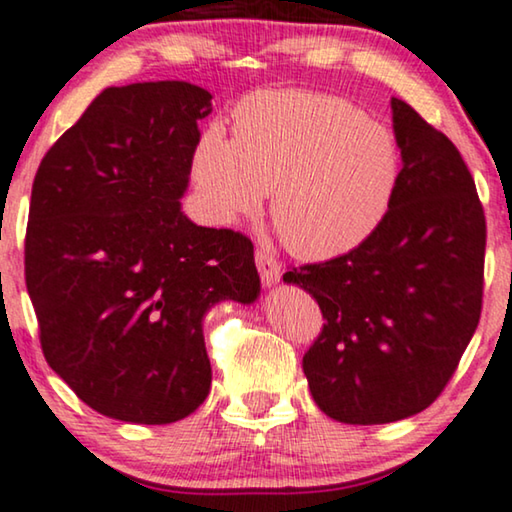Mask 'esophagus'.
Instances as JSON below:
<instances>
[{
  "instance_id": "obj_1",
  "label": "esophagus",
  "mask_w": 512,
  "mask_h": 512,
  "mask_svg": "<svg viewBox=\"0 0 512 512\" xmlns=\"http://www.w3.org/2000/svg\"><path fill=\"white\" fill-rule=\"evenodd\" d=\"M256 265H258V272H261V281L263 286H274L281 277V265L277 258H274L270 251L265 249H258L256 251Z\"/></svg>"
}]
</instances>
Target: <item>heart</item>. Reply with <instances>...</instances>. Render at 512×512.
<instances>
[{"mask_svg":"<svg viewBox=\"0 0 512 512\" xmlns=\"http://www.w3.org/2000/svg\"><path fill=\"white\" fill-rule=\"evenodd\" d=\"M404 173L395 131L335 94L265 90L235 108L233 140L203 131L191 180L205 217L235 226L261 212L305 258L358 249L388 217Z\"/></svg>","mask_w":512,"mask_h":512,"instance_id":"1","label":"heart"}]
</instances>
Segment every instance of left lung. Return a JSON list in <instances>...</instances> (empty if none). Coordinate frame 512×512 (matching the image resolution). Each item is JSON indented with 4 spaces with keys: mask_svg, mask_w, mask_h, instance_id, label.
Returning <instances> with one entry per match:
<instances>
[{
    "mask_svg": "<svg viewBox=\"0 0 512 512\" xmlns=\"http://www.w3.org/2000/svg\"><path fill=\"white\" fill-rule=\"evenodd\" d=\"M390 106L404 173L388 217L358 249L284 274L323 311L302 369L318 409L346 425L425 411L483 309L487 228L476 182L448 136L402 99Z\"/></svg>",
    "mask_w": 512,
    "mask_h": 512,
    "instance_id": "1",
    "label": "left lung"
}]
</instances>
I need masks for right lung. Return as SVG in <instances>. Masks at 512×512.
<instances>
[{"label":"right lung","mask_w":512,"mask_h":512,"mask_svg":"<svg viewBox=\"0 0 512 512\" xmlns=\"http://www.w3.org/2000/svg\"><path fill=\"white\" fill-rule=\"evenodd\" d=\"M212 94L182 80L108 87L36 170L27 293L48 365L103 416L168 425L205 402L203 318L261 293L254 244L182 212Z\"/></svg>","instance_id":"1"}]
</instances>
